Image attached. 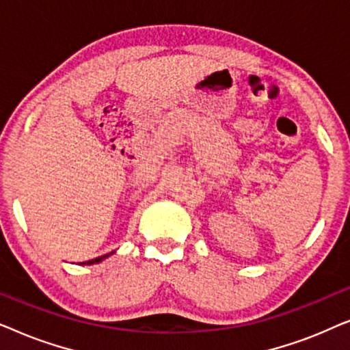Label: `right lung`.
Instances as JSON below:
<instances>
[{
    "label": "right lung",
    "instance_id": "obj_1",
    "mask_svg": "<svg viewBox=\"0 0 350 350\" xmlns=\"http://www.w3.org/2000/svg\"><path fill=\"white\" fill-rule=\"evenodd\" d=\"M113 253V252H111ZM111 253H108V255H103V256H98V258H95V260H89V261H84L83 265H95V262H100L102 260H105V258H108L109 255H111Z\"/></svg>",
    "mask_w": 350,
    "mask_h": 350
}]
</instances>
